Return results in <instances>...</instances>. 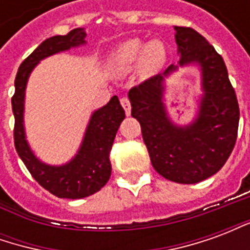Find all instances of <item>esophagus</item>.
Returning a JSON list of instances; mask_svg holds the SVG:
<instances>
[{
    "mask_svg": "<svg viewBox=\"0 0 250 250\" xmlns=\"http://www.w3.org/2000/svg\"><path fill=\"white\" fill-rule=\"evenodd\" d=\"M120 104H122V107L125 108V115L128 116L131 114V104H130V100L127 96H123V98L120 99Z\"/></svg>",
    "mask_w": 250,
    "mask_h": 250,
    "instance_id": "34e87169",
    "label": "esophagus"
}]
</instances>
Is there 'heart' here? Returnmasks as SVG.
Instances as JSON below:
<instances>
[{
	"label": "heart",
	"mask_w": 250,
	"mask_h": 250,
	"mask_svg": "<svg viewBox=\"0 0 250 250\" xmlns=\"http://www.w3.org/2000/svg\"><path fill=\"white\" fill-rule=\"evenodd\" d=\"M142 59L146 66H155L165 59V49L161 42L145 44L141 40H128L114 52L111 62L118 72H127Z\"/></svg>",
	"instance_id": "b5f03b06"
}]
</instances>
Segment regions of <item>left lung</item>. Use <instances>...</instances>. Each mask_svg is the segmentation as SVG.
Segmentation results:
<instances>
[{"label":"left lung","instance_id":"left-lung-1","mask_svg":"<svg viewBox=\"0 0 250 250\" xmlns=\"http://www.w3.org/2000/svg\"><path fill=\"white\" fill-rule=\"evenodd\" d=\"M179 62L131 88V115L141 123L152 167L178 184H197L214 175L234 148L240 108L224 59L204 36L186 26H174ZM201 68L204 95L197 118L188 126L169 120L163 103L164 79L178 66Z\"/></svg>","mask_w":250,"mask_h":250}]
</instances>
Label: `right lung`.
I'll return each mask as SVG.
<instances>
[{
  "instance_id": "1",
  "label": "right lung",
  "mask_w": 250,
  "mask_h": 250,
  "mask_svg": "<svg viewBox=\"0 0 250 250\" xmlns=\"http://www.w3.org/2000/svg\"><path fill=\"white\" fill-rule=\"evenodd\" d=\"M84 37V29L77 28L65 36L46 39L21 62L14 80L16 91L12 98V109L14 114L16 150L32 177L59 198H84L99 191L108 182L111 177L109 151L120 123L125 118L118 96H112L104 107L93 112L79 151L69 162L62 166H51L41 162L30 150L24 127L25 89L30 73L42 59L85 44Z\"/></svg>"
}]
</instances>
